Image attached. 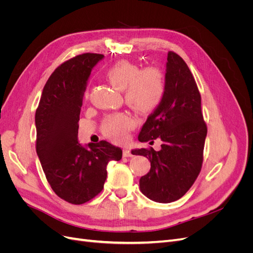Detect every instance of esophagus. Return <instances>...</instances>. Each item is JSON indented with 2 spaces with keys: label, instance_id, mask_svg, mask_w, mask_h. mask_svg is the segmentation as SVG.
Returning <instances> with one entry per match:
<instances>
[{
  "label": "esophagus",
  "instance_id": "1",
  "mask_svg": "<svg viewBox=\"0 0 253 253\" xmlns=\"http://www.w3.org/2000/svg\"><path fill=\"white\" fill-rule=\"evenodd\" d=\"M124 156L125 157H132L133 154L131 153V151H129L127 148H126V149H124Z\"/></svg>",
  "mask_w": 253,
  "mask_h": 253
}]
</instances>
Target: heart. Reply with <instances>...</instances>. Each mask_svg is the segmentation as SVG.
Instances as JSON below:
<instances>
[{
  "mask_svg": "<svg viewBox=\"0 0 253 253\" xmlns=\"http://www.w3.org/2000/svg\"><path fill=\"white\" fill-rule=\"evenodd\" d=\"M106 78L114 87L125 90L126 102L138 113H150L157 108L165 94V78L157 67L140 70L128 61H121L106 71ZM134 126L126 113L109 116L103 124V132L114 140H124Z\"/></svg>",
  "mask_w": 253,
  "mask_h": 253,
  "instance_id": "b5f03b06",
  "label": "heart"
}]
</instances>
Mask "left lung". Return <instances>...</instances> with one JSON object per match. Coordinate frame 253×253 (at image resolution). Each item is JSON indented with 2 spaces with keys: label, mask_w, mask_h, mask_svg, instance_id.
I'll return each instance as SVG.
<instances>
[{
  "label": "left lung",
  "mask_w": 253,
  "mask_h": 253,
  "mask_svg": "<svg viewBox=\"0 0 253 253\" xmlns=\"http://www.w3.org/2000/svg\"><path fill=\"white\" fill-rule=\"evenodd\" d=\"M207 126L194 77L177 53L169 51L165 94L142 126L138 140L159 138L162 149H135L134 155L149 158L151 169L140 178L142 194L157 203L179 200L193 185L202 169Z\"/></svg>",
  "instance_id": "1"
}]
</instances>
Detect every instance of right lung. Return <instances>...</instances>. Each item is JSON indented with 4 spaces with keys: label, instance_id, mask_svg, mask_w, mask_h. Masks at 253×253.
Masks as SVG:
<instances>
[{
    "label": "right lung",
    "instance_id": "1",
    "mask_svg": "<svg viewBox=\"0 0 253 253\" xmlns=\"http://www.w3.org/2000/svg\"><path fill=\"white\" fill-rule=\"evenodd\" d=\"M100 53H82L58 66L43 88L36 111L37 154L51 189L62 200L81 205L101 192L106 166L122 150L102 140L78 142L82 98Z\"/></svg>",
    "mask_w": 253,
    "mask_h": 253
}]
</instances>
